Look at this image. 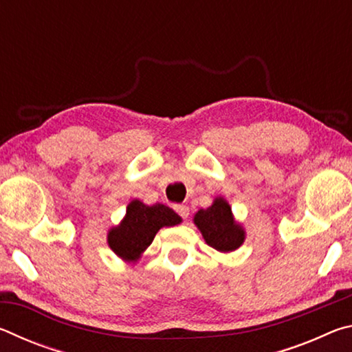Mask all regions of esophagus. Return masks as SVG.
<instances>
[{"label":"esophagus","instance_id":"34e87169","mask_svg":"<svg viewBox=\"0 0 352 352\" xmlns=\"http://www.w3.org/2000/svg\"><path fill=\"white\" fill-rule=\"evenodd\" d=\"M174 210L178 216L186 219L189 216V208L186 205H174Z\"/></svg>","mask_w":352,"mask_h":352}]
</instances>
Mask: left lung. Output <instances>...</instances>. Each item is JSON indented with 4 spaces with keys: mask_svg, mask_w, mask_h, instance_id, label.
<instances>
[{
    "mask_svg": "<svg viewBox=\"0 0 352 352\" xmlns=\"http://www.w3.org/2000/svg\"><path fill=\"white\" fill-rule=\"evenodd\" d=\"M194 222L199 226L208 245L219 252H233L241 247L245 237L241 225L234 222L230 205L223 199H216L210 208L200 210L195 214Z\"/></svg>",
    "mask_w": 352,
    "mask_h": 352,
    "instance_id": "left-lung-1",
    "label": "left lung"
}]
</instances>
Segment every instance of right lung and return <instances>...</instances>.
<instances>
[{
	"mask_svg": "<svg viewBox=\"0 0 352 352\" xmlns=\"http://www.w3.org/2000/svg\"><path fill=\"white\" fill-rule=\"evenodd\" d=\"M182 219L169 206L155 204L147 206L133 200L127 206V214L119 226L109 233V245L119 258L133 261L151 245L155 234L163 226H174Z\"/></svg>",
	"mask_w": 352,
	"mask_h": 352,
	"instance_id": "right-lung-1",
	"label": "right lung"
}]
</instances>
